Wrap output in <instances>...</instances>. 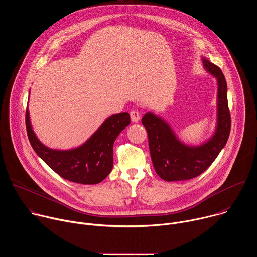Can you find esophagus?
<instances>
[{
    "label": "esophagus",
    "mask_w": 257,
    "mask_h": 257,
    "mask_svg": "<svg viewBox=\"0 0 257 257\" xmlns=\"http://www.w3.org/2000/svg\"><path fill=\"white\" fill-rule=\"evenodd\" d=\"M130 117H131V121L133 123H137L140 120V115L137 111H131L130 112Z\"/></svg>",
    "instance_id": "34e87169"
}]
</instances>
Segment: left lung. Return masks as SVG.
<instances>
[{
	"instance_id": "1",
	"label": "left lung",
	"mask_w": 257,
	"mask_h": 257,
	"mask_svg": "<svg viewBox=\"0 0 257 257\" xmlns=\"http://www.w3.org/2000/svg\"><path fill=\"white\" fill-rule=\"evenodd\" d=\"M205 70L217 81V120L213 135L204 143L192 146L183 143L169 124L153 113H146L141 122L149 135L152 161L157 174L165 181H184L203 173L226 145L231 131L227 82L222 70L202 58Z\"/></svg>"
}]
</instances>
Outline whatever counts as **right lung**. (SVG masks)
<instances>
[{"label": "right lung", "mask_w": 257, "mask_h": 257, "mask_svg": "<svg viewBox=\"0 0 257 257\" xmlns=\"http://www.w3.org/2000/svg\"><path fill=\"white\" fill-rule=\"evenodd\" d=\"M26 131L33 151L62 178L79 184H97L113 169V146L118 135L130 124V115L121 113L107 118L102 125L76 149L52 150L34 134L28 108L25 116Z\"/></svg>", "instance_id": "obj_1"}]
</instances>
